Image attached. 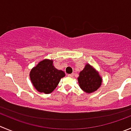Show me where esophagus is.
I'll return each mask as SVG.
<instances>
[{
    "label": "esophagus",
    "instance_id": "34e87169",
    "mask_svg": "<svg viewBox=\"0 0 131 131\" xmlns=\"http://www.w3.org/2000/svg\"><path fill=\"white\" fill-rule=\"evenodd\" d=\"M68 76L69 77H73V73H72V74H69Z\"/></svg>",
    "mask_w": 131,
    "mask_h": 131
}]
</instances>
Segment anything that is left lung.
I'll use <instances>...</instances> for the list:
<instances>
[{
    "label": "left lung",
    "instance_id": "8db88e82",
    "mask_svg": "<svg viewBox=\"0 0 131 131\" xmlns=\"http://www.w3.org/2000/svg\"><path fill=\"white\" fill-rule=\"evenodd\" d=\"M78 80L81 89L88 93L96 91L102 84L101 77L95 69L89 64H87L80 73Z\"/></svg>",
    "mask_w": 131,
    "mask_h": 131
}]
</instances>
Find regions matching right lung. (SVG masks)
<instances>
[{
  "instance_id": "obj_1",
  "label": "right lung",
  "mask_w": 131,
  "mask_h": 131,
  "mask_svg": "<svg viewBox=\"0 0 131 131\" xmlns=\"http://www.w3.org/2000/svg\"><path fill=\"white\" fill-rule=\"evenodd\" d=\"M53 63V60H43L31 71V80L38 92L51 93L65 76L64 72L56 69Z\"/></svg>"
}]
</instances>
